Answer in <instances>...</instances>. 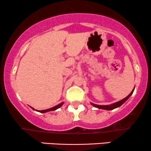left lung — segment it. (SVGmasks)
Masks as SVG:
<instances>
[{
	"label": "left lung",
	"mask_w": 151,
	"mask_h": 151,
	"mask_svg": "<svg viewBox=\"0 0 151 151\" xmlns=\"http://www.w3.org/2000/svg\"><path fill=\"white\" fill-rule=\"evenodd\" d=\"M133 91H134V89H133V91L129 93V95H128V96H126V98H124V99L121 100V101H119L118 102H116V103H114V104H111V105H106V106L105 105H97V104H92V103H91V104H92L93 106L96 107V108H98V109H105V110H112V109L117 108V107H119L120 106L122 105L123 104H124V102H125L126 100H127L128 99H129L130 96H131V94L133 93Z\"/></svg>",
	"instance_id": "1"
}]
</instances>
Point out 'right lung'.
<instances>
[{
    "instance_id": "obj_1",
    "label": "right lung",
    "mask_w": 151,
    "mask_h": 151,
    "mask_svg": "<svg viewBox=\"0 0 151 151\" xmlns=\"http://www.w3.org/2000/svg\"><path fill=\"white\" fill-rule=\"evenodd\" d=\"M62 104H63V102H62L61 104H58V105L55 106H54V107H52V108H51V109H46V110L37 111L40 112V113H45V112H47V111H55V110H56V109H58L60 108V107H61L62 106ZM31 108H32V107H31ZM32 109H33V110H35V109H34L33 108H32ZM36 111H37V110H36Z\"/></svg>"
}]
</instances>
